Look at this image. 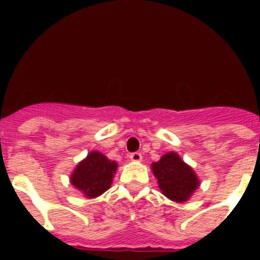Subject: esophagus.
<instances>
[{
    "mask_svg": "<svg viewBox=\"0 0 260 260\" xmlns=\"http://www.w3.org/2000/svg\"><path fill=\"white\" fill-rule=\"evenodd\" d=\"M128 157H130V160H132V161L139 162V161H142L143 156H142L141 152H133V153H130V156H128Z\"/></svg>",
    "mask_w": 260,
    "mask_h": 260,
    "instance_id": "obj_1",
    "label": "esophagus"
}]
</instances>
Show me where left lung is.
<instances>
[{
	"instance_id": "obj_1",
	"label": "left lung",
	"mask_w": 260,
	"mask_h": 260,
	"mask_svg": "<svg viewBox=\"0 0 260 260\" xmlns=\"http://www.w3.org/2000/svg\"><path fill=\"white\" fill-rule=\"evenodd\" d=\"M152 171L162 194L172 201L186 202L199 185L194 171L174 152L152 162Z\"/></svg>"
}]
</instances>
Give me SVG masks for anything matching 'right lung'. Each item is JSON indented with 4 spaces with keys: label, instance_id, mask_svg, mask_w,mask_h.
Returning <instances> with one entry per match:
<instances>
[{
    "label": "right lung",
    "instance_id": "1",
    "mask_svg": "<svg viewBox=\"0 0 260 260\" xmlns=\"http://www.w3.org/2000/svg\"><path fill=\"white\" fill-rule=\"evenodd\" d=\"M116 169V162L95 151L78 164L71 176V183L86 197L95 198L109 189Z\"/></svg>",
    "mask_w": 260,
    "mask_h": 260
}]
</instances>
